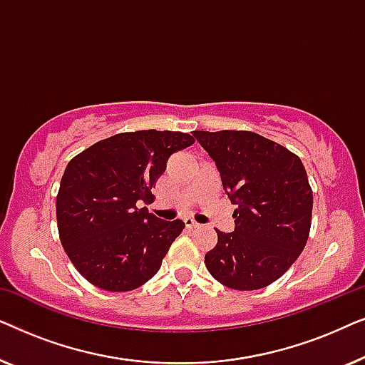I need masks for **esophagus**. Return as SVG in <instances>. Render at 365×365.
Listing matches in <instances>:
<instances>
[{
	"label": "esophagus",
	"mask_w": 365,
	"mask_h": 365,
	"mask_svg": "<svg viewBox=\"0 0 365 365\" xmlns=\"http://www.w3.org/2000/svg\"><path fill=\"white\" fill-rule=\"evenodd\" d=\"M184 226H186L187 229H192V227H197V222L194 221L192 217H186L184 219Z\"/></svg>",
	"instance_id": "esophagus-1"
}]
</instances>
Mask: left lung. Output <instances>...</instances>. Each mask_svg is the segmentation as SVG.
<instances>
[{"instance_id":"1","label":"left lung","mask_w":365,"mask_h":365,"mask_svg":"<svg viewBox=\"0 0 365 365\" xmlns=\"http://www.w3.org/2000/svg\"><path fill=\"white\" fill-rule=\"evenodd\" d=\"M237 209L234 232L216 229L204 264L222 286L256 291L277 281L306 246L312 189L297 154L252 131H194Z\"/></svg>"}]
</instances>
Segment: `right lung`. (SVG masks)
Masks as SVG:
<instances>
[{"label":"right lung","mask_w":365,"mask_h":365,"mask_svg":"<svg viewBox=\"0 0 365 365\" xmlns=\"http://www.w3.org/2000/svg\"><path fill=\"white\" fill-rule=\"evenodd\" d=\"M194 141L179 131L119 133L68 163L56 196L58 232L93 286L126 292L156 276L184 222L161 221L139 202L153 201L169 156Z\"/></svg>","instance_id":"right-lung-1"}]
</instances>
